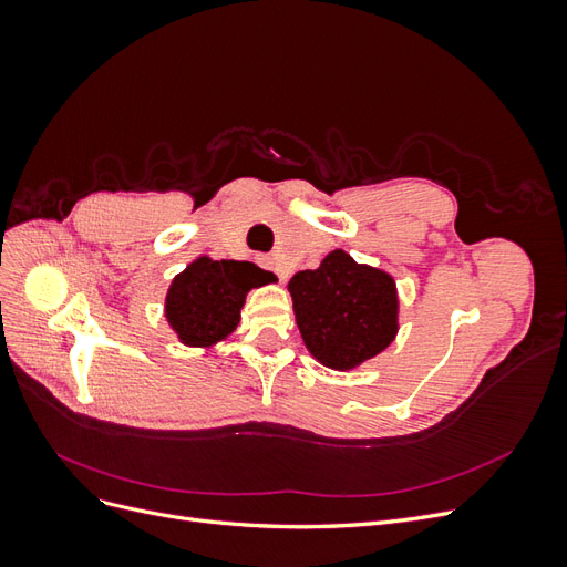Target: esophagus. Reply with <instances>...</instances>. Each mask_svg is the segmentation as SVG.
Returning a JSON list of instances; mask_svg holds the SVG:
<instances>
[{
	"instance_id": "1",
	"label": "esophagus",
	"mask_w": 567,
	"mask_h": 567,
	"mask_svg": "<svg viewBox=\"0 0 567 567\" xmlns=\"http://www.w3.org/2000/svg\"><path fill=\"white\" fill-rule=\"evenodd\" d=\"M260 262H262V267H267V269H271L274 274H277L279 281L288 279V269L281 267V262L277 260V257H260Z\"/></svg>"
}]
</instances>
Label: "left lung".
I'll use <instances>...</instances> for the list:
<instances>
[{
	"label": "left lung",
	"instance_id": "1",
	"mask_svg": "<svg viewBox=\"0 0 567 567\" xmlns=\"http://www.w3.org/2000/svg\"><path fill=\"white\" fill-rule=\"evenodd\" d=\"M300 336L317 362L348 371L383 352L398 336V286L346 250L288 281Z\"/></svg>",
	"mask_w": 567,
	"mask_h": 567
}]
</instances>
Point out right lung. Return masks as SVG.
<instances>
[{"instance_id": "right-lung-1", "label": "right lung", "mask_w": 567, "mask_h": 567, "mask_svg": "<svg viewBox=\"0 0 567 567\" xmlns=\"http://www.w3.org/2000/svg\"><path fill=\"white\" fill-rule=\"evenodd\" d=\"M274 279L252 262L198 257L169 284L165 317L184 346L210 348L241 321L248 290Z\"/></svg>"}]
</instances>
